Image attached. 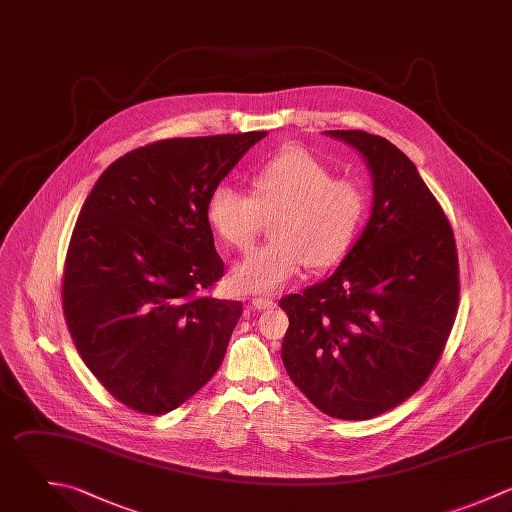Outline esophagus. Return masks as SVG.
I'll return each instance as SVG.
<instances>
[{
    "mask_svg": "<svg viewBox=\"0 0 512 512\" xmlns=\"http://www.w3.org/2000/svg\"><path fill=\"white\" fill-rule=\"evenodd\" d=\"M251 305H253L255 309L263 311V309H273V307H275V301L269 299V297H255V299H251Z\"/></svg>",
    "mask_w": 512,
    "mask_h": 512,
    "instance_id": "obj_1",
    "label": "esophagus"
}]
</instances>
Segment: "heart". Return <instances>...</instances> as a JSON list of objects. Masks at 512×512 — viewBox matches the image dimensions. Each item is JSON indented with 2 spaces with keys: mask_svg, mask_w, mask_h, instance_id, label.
<instances>
[{
  "mask_svg": "<svg viewBox=\"0 0 512 512\" xmlns=\"http://www.w3.org/2000/svg\"><path fill=\"white\" fill-rule=\"evenodd\" d=\"M367 213L363 187L335 179L311 153L291 147L263 163L251 177V197L227 185L209 193L205 219L229 247L247 251L265 223L275 243L239 261L231 283L239 293H275L311 263L329 267L353 247Z\"/></svg>",
  "mask_w": 512,
  "mask_h": 512,
  "instance_id": "heart-1",
  "label": "heart"
}]
</instances>
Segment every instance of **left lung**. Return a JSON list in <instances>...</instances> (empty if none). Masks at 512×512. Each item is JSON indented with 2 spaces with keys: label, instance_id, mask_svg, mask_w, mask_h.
<instances>
[{
  "label": "left lung",
  "instance_id": "obj_1",
  "mask_svg": "<svg viewBox=\"0 0 512 512\" xmlns=\"http://www.w3.org/2000/svg\"><path fill=\"white\" fill-rule=\"evenodd\" d=\"M365 159L371 217L327 279L281 299V357L291 381L325 415L373 419L431 375L459 305L453 229L415 163L359 129L323 131Z\"/></svg>",
  "mask_w": 512,
  "mask_h": 512
}]
</instances>
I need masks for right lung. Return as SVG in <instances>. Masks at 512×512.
<instances>
[{
    "instance_id": "obj_1",
    "label": "right lung",
    "mask_w": 512,
    "mask_h": 512,
    "mask_svg": "<svg viewBox=\"0 0 512 512\" xmlns=\"http://www.w3.org/2000/svg\"><path fill=\"white\" fill-rule=\"evenodd\" d=\"M267 135L163 139L113 161L87 195L65 257L63 313L97 381L163 415L219 369L241 301L197 297L223 277L209 193Z\"/></svg>"
}]
</instances>
